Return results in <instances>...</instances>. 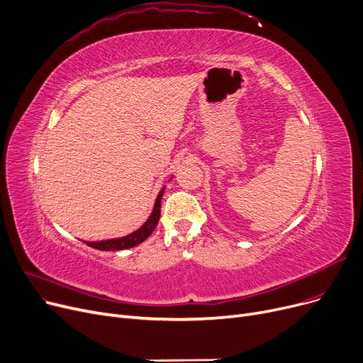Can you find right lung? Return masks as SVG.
<instances>
[{
    "mask_svg": "<svg viewBox=\"0 0 363 363\" xmlns=\"http://www.w3.org/2000/svg\"><path fill=\"white\" fill-rule=\"evenodd\" d=\"M164 188L163 186L160 189V193L156 199L155 207H152V212L148 216V219L138 228L137 231H133L128 235L123 237H118V238H110V240H101V241H85V244H88L92 249H97L101 252H111V250H125V249H130V247H135L138 244H141L143 241H145L151 233L155 231V228L159 223L160 219V206H162V197L164 194Z\"/></svg>",
    "mask_w": 363,
    "mask_h": 363,
    "instance_id": "right-lung-1",
    "label": "right lung"
}]
</instances>
